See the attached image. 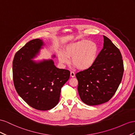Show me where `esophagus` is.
Wrapping results in <instances>:
<instances>
[{"label": "esophagus", "instance_id": "obj_1", "mask_svg": "<svg viewBox=\"0 0 135 135\" xmlns=\"http://www.w3.org/2000/svg\"><path fill=\"white\" fill-rule=\"evenodd\" d=\"M70 76L71 78H74V77H75V74L73 71H71L70 73Z\"/></svg>", "mask_w": 135, "mask_h": 135}]
</instances>
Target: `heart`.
<instances>
[{
	"mask_svg": "<svg viewBox=\"0 0 135 135\" xmlns=\"http://www.w3.org/2000/svg\"><path fill=\"white\" fill-rule=\"evenodd\" d=\"M99 54L98 45L93 41L81 40L71 42L65 46L63 52H59L57 57L62 64H68L69 59L80 70L90 68L97 61Z\"/></svg>",
	"mask_w": 135,
	"mask_h": 135,
	"instance_id": "obj_1",
	"label": "heart"
}]
</instances>
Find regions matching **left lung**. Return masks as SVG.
I'll list each match as a JSON object with an SVG mask.
<instances>
[{
    "label": "left lung",
    "mask_w": 135,
    "mask_h": 135,
    "mask_svg": "<svg viewBox=\"0 0 135 135\" xmlns=\"http://www.w3.org/2000/svg\"><path fill=\"white\" fill-rule=\"evenodd\" d=\"M123 72L120 51L109 38L103 36V47L94 64L76 75L81 101L89 106L109 101L121 83Z\"/></svg>",
    "instance_id": "1"
}]
</instances>
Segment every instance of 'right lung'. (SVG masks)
Instances as JSON below:
<instances>
[{
  "mask_svg": "<svg viewBox=\"0 0 135 135\" xmlns=\"http://www.w3.org/2000/svg\"><path fill=\"white\" fill-rule=\"evenodd\" d=\"M45 45L38 38L30 41L16 53L12 65L17 93L30 106L39 110H50L58 103L61 88L70 76V71L57 68L52 59L32 60Z\"/></svg>",
  "mask_w": 135,
  "mask_h": 135,
  "instance_id": "obj_1",
  "label": "right lung"
}]
</instances>
